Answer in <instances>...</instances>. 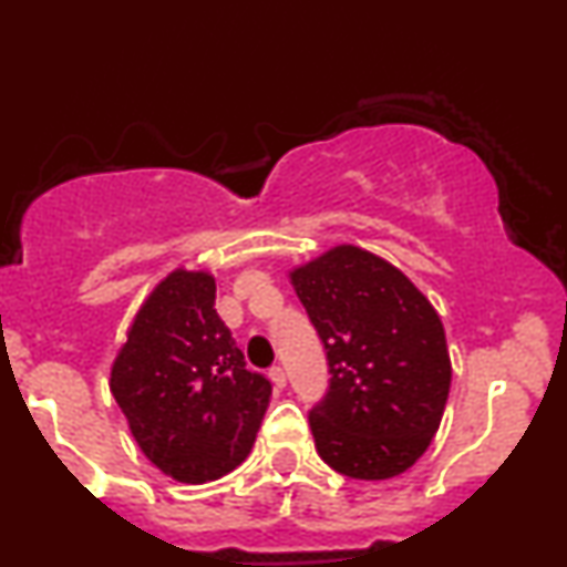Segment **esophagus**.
Here are the masks:
<instances>
[{
  "instance_id": "34e87169",
  "label": "esophagus",
  "mask_w": 567,
  "mask_h": 567,
  "mask_svg": "<svg viewBox=\"0 0 567 567\" xmlns=\"http://www.w3.org/2000/svg\"><path fill=\"white\" fill-rule=\"evenodd\" d=\"M269 379H271V383H275L277 389H285V383H288V375H285L282 368H271L269 370Z\"/></svg>"
}]
</instances>
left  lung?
I'll use <instances>...</instances> for the list:
<instances>
[{"instance_id":"obj_1","label":"left lung","mask_w":567,"mask_h":567,"mask_svg":"<svg viewBox=\"0 0 567 567\" xmlns=\"http://www.w3.org/2000/svg\"><path fill=\"white\" fill-rule=\"evenodd\" d=\"M290 282L328 351L330 389L309 413L320 458L351 480L408 472L451 392L440 315L396 266L357 245L296 266Z\"/></svg>"}]
</instances>
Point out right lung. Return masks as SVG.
Returning <instances> with one entry per match:
<instances>
[{"mask_svg": "<svg viewBox=\"0 0 567 567\" xmlns=\"http://www.w3.org/2000/svg\"><path fill=\"white\" fill-rule=\"evenodd\" d=\"M109 386L143 455L188 485L243 464L271 396L218 317L216 277L184 266L141 303Z\"/></svg>", "mask_w": 567, "mask_h": 567, "instance_id": "add662e5", "label": "right lung"}]
</instances>
